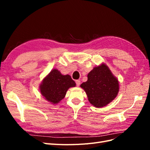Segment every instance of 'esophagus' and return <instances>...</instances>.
Here are the masks:
<instances>
[{
  "label": "esophagus",
  "instance_id": "esophagus-1",
  "mask_svg": "<svg viewBox=\"0 0 150 150\" xmlns=\"http://www.w3.org/2000/svg\"><path fill=\"white\" fill-rule=\"evenodd\" d=\"M80 83H81V81L79 80H76V84L77 86H79Z\"/></svg>",
  "mask_w": 150,
  "mask_h": 150
}]
</instances>
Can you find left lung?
<instances>
[{
  "instance_id": "1",
  "label": "left lung",
  "mask_w": 150,
  "mask_h": 150,
  "mask_svg": "<svg viewBox=\"0 0 150 150\" xmlns=\"http://www.w3.org/2000/svg\"><path fill=\"white\" fill-rule=\"evenodd\" d=\"M90 103L96 108L106 106L119 91V82L104 64L95 67L88 74V81L81 84Z\"/></svg>"
}]
</instances>
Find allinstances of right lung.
Returning <instances> with one entry per match:
<instances>
[{"instance_id": "add662e5", "label": "right lung", "mask_w": 150, "mask_h": 150, "mask_svg": "<svg viewBox=\"0 0 150 150\" xmlns=\"http://www.w3.org/2000/svg\"><path fill=\"white\" fill-rule=\"evenodd\" d=\"M76 86L69 75H62L57 69L52 70L40 86L42 96L48 101L57 104L65 97L67 89Z\"/></svg>"}]
</instances>
